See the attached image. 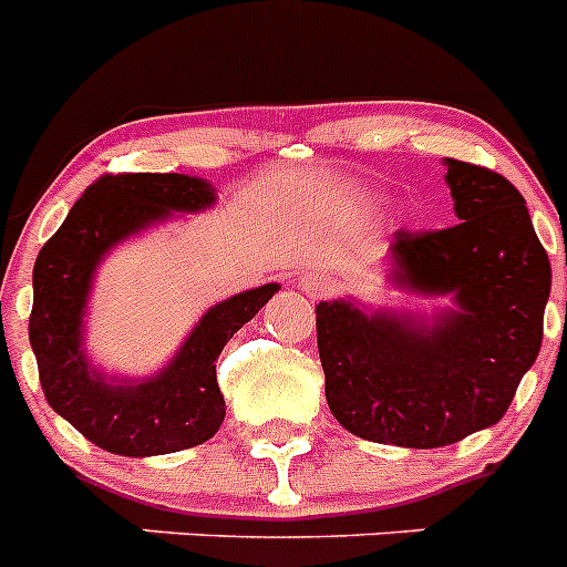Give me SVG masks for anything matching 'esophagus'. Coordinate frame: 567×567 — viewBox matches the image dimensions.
<instances>
[{
    "mask_svg": "<svg viewBox=\"0 0 567 567\" xmlns=\"http://www.w3.org/2000/svg\"><path fill=\"white\" fill-rule=\"evenodd\" d=\"M298 287L309 295V298H327L334 292V278L327 269H312V272L300 275Z\"/></svg>",
    "mask_w": 567,
    "mask_h": 567,
    "instance_id": "esophagus-1",
    "label": "esophagus"
}]
</instances>
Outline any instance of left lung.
Listing matches in <instances>:
<instances>
[{
    "instance_id": "8db88e82",
    "label": "left lung",
    "mask_w": 567,
    "mask_h": 567,
    "mask_svg": "<svg viewBox=\"0 0 567 567\" xmlns=\"http://www.w3.org/2000/svg\"><path fill=\"white\" fill-rule=\"evenodd\" d=\"M443 164L460 224L394 233L385 280L452 307L318 303L327 403L346 432L372 443L440 449L499 423L543 346L550 260L525 198L491 169Z\"/></svg>"
}]
</instances>
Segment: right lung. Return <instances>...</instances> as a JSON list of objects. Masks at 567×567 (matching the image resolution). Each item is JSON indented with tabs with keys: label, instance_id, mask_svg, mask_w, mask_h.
Returning a JSON list of instances; mask_svg holds the SVG:
<instances>
[{
	"label": "right lung",
	"instance_id": "1",
	"mask_svg": "<svg viewBox=\"0 0 567 567\" xmlns=\"http://www.w3.org/2000/svg\"><path fill=\"white\" fill-rule=\"evenodd\" d=\"M218 193L198 175H104L73 204L33 267L30 346L44 398L90 443L122 457H155L202 445L224 423L227 405L215 360L227 340L264 309L280 284L221 300L189 329L178 352L147 378L102 372L87 346L90 295L102 260L118 244L175 215L209 209Z\"/></svg>",
	"mask_w": 567,
	"mask_h": 567
}]
</instances>
